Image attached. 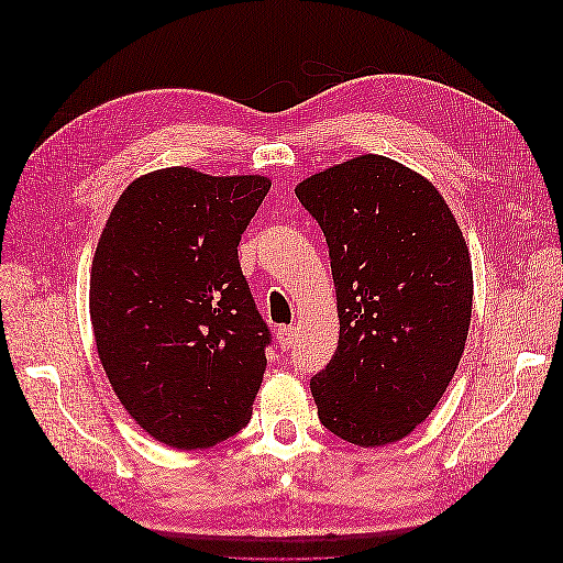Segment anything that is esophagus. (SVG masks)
<instances>
[{
    "label": "esophagus",
    "instance_id": "34e87169",
    "mask_svg": "<svg viewBox=\"0 0 563 563\" xmlns=\"http://www.w3.org/2000/svg\"><path fill=\"white\" fill-rule=\"evenodd\" d=\"M294 340H296V329H294V327H282V329H277V345H279L282 350L291 347Z\"/></svg>",
    "mask_w": 563,
    "mask_h": 563
}]
</instances>
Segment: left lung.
<instances>
[{
    "mask_svg": "<svg viewBox=\"0 0 563 563\" xmlns=\"http://www.w3.org/2000/svg\"><path fill=\"white\" fill-rule=\"evenodd\" d=\"M331 255L340 335L310 380L319 420L354 446L411 434L465 350L472 258L437 187L395 159L360 155L296 185Z\"/></svg>",
    "mask_w": 563,
    "mask_h": 563,
    "instance_id": "obj_1",
    "label": "left lung"
}]
</instances>
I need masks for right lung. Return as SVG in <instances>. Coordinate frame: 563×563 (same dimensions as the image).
Returning a JSON list of instances; mask_svg holds the SVG:
<instances>
[{
  "label": "right lung",
  "mask_w": 563,
  "mask_h": 563,
  "mask_svg": "<svg viewBox=\"0 0 563 563\" xmlns=\"http://www.w3.org/2000/svg\"><path fill=\"white\" fill-rule=\"evenodd\" d=\"M269 185L159 168L126 187L100 232L98 360L129 416L166 446L209 449L251 420L269 331L236 246Z\"/></svg>",
  "instance_id": "add662e5"
}]
</instances>
